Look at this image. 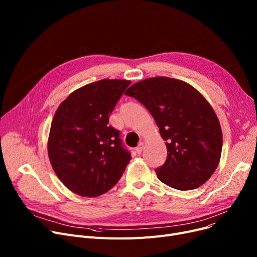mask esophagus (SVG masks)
I'll return each instance as SVG.
<instances>
[{
	"instance_id": "1",
	"label": "esophagus",
	"mask_w": 257,
	"mask_h": 257,
	"mask_svg": "<svg viewBox=\"0 0 257 257\" xmlns=\"http://www.w3.org/2000/svg\"><path fill=\"white\" fill-rule=\"evenodd\" d=\"M137 152H138V154H142V152H143V150H144V143L143 142H141L140 144H139V146L137 147Z\"/></svg>"
}]
</instances>
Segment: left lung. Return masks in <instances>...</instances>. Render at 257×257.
<instances>
[{
	"label": "left lung",
	"mask_w": 257,
	"mask_h": 257,
	"mask_svg": "<svg viewBox=\"0 0 257 257\" xmlns=\"http://www.w3.org/2000/svg\"><path fill=\"white\" fill-rule=\"evenodd\" d=\"M125 94L150 111L166 141L168 156L155 170L158 179L180 191L204 184L222 152L220 121L210 104L192 85L169 77L145 79Z\"/></svg>",
	"instance_id": "obj_1"
}]
</instances>
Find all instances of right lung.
Segmentation results:
<instances>
[{"mask_svg":"<svg viewBox=\"0 0 257 257\" xmlns=\"http://www.w3.org/2000/svg\"><path fill=\"white\" fill-rule=\"evenodd\" d=\"M131 81L103 79L73 91L54 114L48 141L53 170L73 193L98 197L113 187L131 154L109 116Z\"/></svg>","mask_w":257,"mask_h":257,"instance_id":"add662e5","label":"right lung"}]
</instances>
